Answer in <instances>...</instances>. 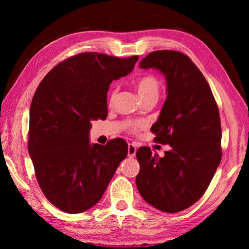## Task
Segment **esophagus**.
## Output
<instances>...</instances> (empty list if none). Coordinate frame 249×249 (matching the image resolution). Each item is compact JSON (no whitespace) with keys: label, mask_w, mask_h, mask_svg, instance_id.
Returning <instances> with one entry per match:
<instances>
[{"label":"esophagus","mask_w":249,"mask_h":249,"mask_svg":"<svg viewBox=\"0 0 249 249\" xmlns=\"http://www.w3.org/2000/svg\"><path fill=\"white\" fill-rule=\"evenodd\" d=\"M136 146L134 144H128V157L133 158L135 155H136Z\"/></svg>","instance_id":"34e87169"}]
</instances>
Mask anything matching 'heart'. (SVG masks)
<instances>
[{"label":"heart","mask_w":249,"mask_h":249,"mask_svg":"<svg viewBox=\"0 0 249 249\" xmlns=\"http://www.w3.org/2000/svg\"><path fill=\"white\" fill-rule=\"evenodd\" d=\"M135 87H136V90L138 92V95L140 98L146 102V101H156L159 95L160 88H161V84L158 78H156L153 74H146L142 75L140 79L137 80L136 83H135ZM117 95V89H113L109 93L108 98V103L113 104L116 99ZM142 124L138 123H133V122H129L127 124V127L132 132H136L138 127H141Z\"/></svg>","instance_id":"b5f03b06"}]
</instances>
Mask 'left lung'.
<instances>
[{
    "mask_svg": "<svg viewBox=\"0 0 249 249\" xmlns=\"http://www.w3.org/2000/svg\"><path fill=\"white\" fill-rule=\"evenodd\" d=\"M166 77L167 99L151 133L155 142L170 145L160 158L149 147L136 157L141 170L136 185L147 203L162 212L190 208L204 195L222 159L218 107L208 81L187 54L153 52L140 62Z\"/></svg>",
    "mask_w": 249,
    "mask_h": 249,
    "instance_id": "1",
    "label": "left lung"
}]
</instances>
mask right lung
<instances>
[{"mask_svg":"<svg viewBox=\"0 0 249 249\" xmlns=\"http://www.w3.org/2000/svg\"><path fill=\"white\" fill-rule=\"evenodd\" d=\"M137 60L78 53L50 70L34 94L28 153L41 191L66 213L98 203L127 156L122 138L91 145L89 133L91 121L107 119L109 84L127 75Z\"/></svg>","mask_w":249,"mask_h":249,"instance_id":"right-lung-1","label":"right lung"}]
</instances>
